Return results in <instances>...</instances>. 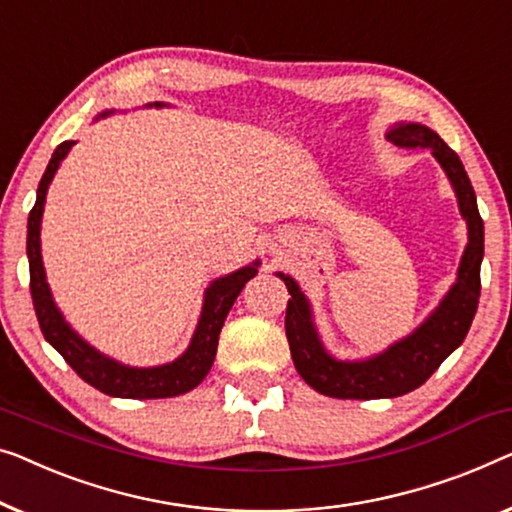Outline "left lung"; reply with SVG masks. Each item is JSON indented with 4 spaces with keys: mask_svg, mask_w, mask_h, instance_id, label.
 Segmentation results:
<instances>
[{
    "mask_svg": "<svg viewBox=\"0 0 512 512\" xmlns=\"http://www.w3.org/2000/svg\"><path fill=\"white\" fill-rule=\"evenodd\" d=\"M390 140L399 147H425L434 154L455 189L459 212L469 228V244L459 263L457 281L427 321L402 342L385 348L383 353L355 362L337 360L325 351L316 325L311 321V307L305 293L300 291L298 281L279 272L291 293L286 307V337L293 365L307 385L335 399L399 397L420 388L439 369L441 362L464 342L478 309L485 231L476 194H473L462 161L443 143L439 133L422 124H397L390 131Z\"/></svg>",
    "mask_w": 512,
    "mask_h": 512,
    "instance_id": "left-lung-1",
    "label": "left lung"
}]
</instances>
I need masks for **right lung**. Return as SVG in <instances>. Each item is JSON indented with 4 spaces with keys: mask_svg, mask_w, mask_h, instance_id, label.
<instances>
[{
    "mask_svg": "<svg viewBox=\"0 0 512 512\" xmlns=\"http://www.w3.org/2000/svg\"><path fill=\"white\" fill-rule=\"evenodd\" d=\"M154 106H161L157 101ZM110 113H101L106 117ZM73 140H64L57 145L53 159L43 173L39 189H36V203L29 212L27 219V258H29V291H32V302L36 318H39L41 332L46 342L69 362L80 379L90 383L92 388L101 390L103 395L124 397V399H164L184 395V392L194 390L201 383L207 372H210L214 355H217L219 332L224 328V321L231 311L233 302L238 300L240 291L251 277H256L258 261L247 268H240L226 277L214 279L205 291L203 311L198 318L196 332L191 337V344L180 358L168 362L161 367H127L122 362L96 351L94 346L85 342L71 330V325L64 321L62 311L55 307L53 295H50L46 270L41 261V217L43 205H46L48 184L53 182L62 159L69 154Z\"/></svg>",
    "mask_w": 512,
    "mask_h": 512,
    "instance_id": "right-lung-1",
    "label": "right lung"
}]
</instances>
